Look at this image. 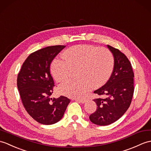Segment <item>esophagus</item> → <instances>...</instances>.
Masks as SVG:
<instances>
[{
  "instance_id": "obj_1",
  "label": "esophagus",
  "mask_w": 151,
  "mask_h": 151,
  "mask_svg": "<svg viewBox=\"0 0 151 151\" xmlns=\"http://www.w3.org/2000/svg\"><path fill=\"white\" fill-rule=\"evenodd\" d=\"M76 101H78V102H80V103H82V104L86 103V101H87V100H86V99H76Z\"/></svg>"
}]
</instances>
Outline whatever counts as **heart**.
Returning a JSON list of instances; mask_svg holds the SVG:
<instances>
[{
	"label": "heart",
	"instance_id": "1",
	"mask_svg": "<svg viewBox=\"0 0 151 151\" xmlns=\"http://www.w3.org/2000/svg\"><path fill=\"white\" fill-rule=\"evenodd\" d=\"M64 60L55 59L51 71L57 82L71 76L73 70L78 69L76 80H68L60 83L58 92L71 98L82 97L91 86L99 87L106 83L113 72L114 59L106 48L90 45H78L68 48L62 55Z\"/></svg>",
	"mask_w": 151,
	"mask_h": 151
}]
</instances>
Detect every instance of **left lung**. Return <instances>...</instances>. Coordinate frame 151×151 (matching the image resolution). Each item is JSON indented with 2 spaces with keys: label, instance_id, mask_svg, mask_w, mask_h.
I'll return each mask as SVG.
<instances>
[{
  "label": "left lung",
  "instance_id": "8db88e82",
  "mask_svg": "<svg viewBox=\"0 0 151 151\" xmlns=\"http://www.w3.org/2000/svg\"><path fill=\"white\" fill-rule=\"evenodd\" d=\"M114 57V68L107 82L94 93L103 96L93 100L97 109L89 116L92 123L107 125L121 118L128 109L134 93V73L127 57L118 49L107 45Z\"/></svg>",
  "mask_w": 151,
  "mask_h": 151
}]
</instances>
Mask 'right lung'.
I'll return each instance as SVG.
<instances>
[{
	"mask_svg": "<svg viewBox=\"0 0 151 151\" xmlns=\"http://www.w3.org/2000/svg\"><path fill=\"white\" fill-rule=\"evenodd\" d=\"M65 45H52L29 55L17 76V87L24 107L35 120L51 125L62 119L70 100L51 99L54 81L50 74L52 60Z\"/></svg>",
	"mask_w": 151,
	"mask_h": 151,
	"instance_id": "right-lung-1",
	"label": "right lung"
}]
</instances>
